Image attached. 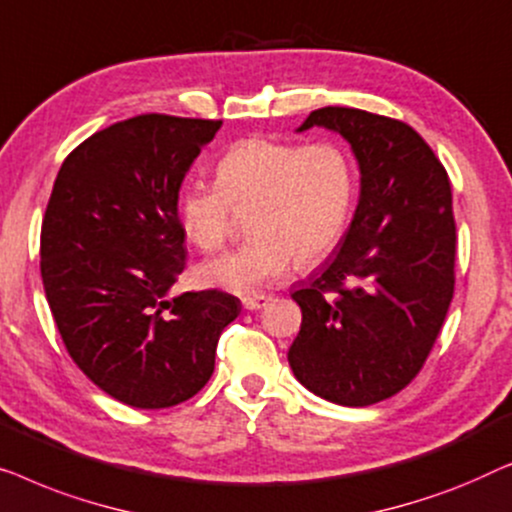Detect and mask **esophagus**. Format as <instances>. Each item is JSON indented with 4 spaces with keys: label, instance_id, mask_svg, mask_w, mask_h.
Segmentation results:
<instances>
[{
    "label": "esophagus",
    "instance_id": "1",
    "mask_svg": "<svg viewBox=\"0 0 512 512\" xmlns=\"http://www.w3.org/2000/svg\"><path fill=\"white\" fill-rule=\"evenodd\" d=\"M269 301L271 297H266V294H255V297L243 299V308H248V311H259V308H264Z\"/></svg>",
    "mask_w": 512,
    "mask_h": 512
}]
</instances>
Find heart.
Wrapping results in <instances>:
<instances>
[{"label": "heart", "instance_id": "b5f03b06", "mask_svg": "<svg viewBox=\"0 0 512 512\" xmlns=\"http://www.w3.org/2000/svg\"><path fill=\"white\" fill-rule=\"evenodd\" d=\"M355 197V164L336 141H234L215 164V185L190 183L178 192V222L187 241L208 253L227 241L234 208L253 206V239L197 266L194 278L208 290L253 297L294 264L315 266L341 243Z\"/></svg>", "mask_w": 512, "mask_h": 512}]
</instances>
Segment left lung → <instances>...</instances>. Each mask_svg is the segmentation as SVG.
<instances>
[{
	"instance_id": "left-lung-1",
	"label": "left lung",
	"mask_w": 512,
	"mask_h": 512,
	"mask_svg": "<svg viewBox=\"0 0 512 512\" xmlns=\"http://www.w3.org/2000/svg\"><path fill=\"white\" fill-rule=\"evenodd\" d=\"M334 129L359 162L362 192L348 234L292 292L301 329L294 376L338 406H371L422 371L455 294L457 227L448 171L406 122L325 106L299 127Z\"/></svg>"
}]
</instances>
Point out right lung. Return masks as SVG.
<instances>
[{
  "instance_id": "1",
  "label": "right lung",
  "mask_w": 512,
  "mask_h": 512,
  "mask_svg": "<svg viewBox=\"0 0 512 512\" xmlns=\"http://www.w3.org/2000/svg\"><path fill=\"white\" fill-rule=\"evenodd\" d=\"M222 120L143 113L99 129L62 162L41 225V278L64 348L109 397L169 408L194 397L241 301L167 299L185 269L178 190Z\"/></svg>"
}]
</instances>
